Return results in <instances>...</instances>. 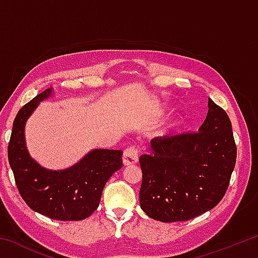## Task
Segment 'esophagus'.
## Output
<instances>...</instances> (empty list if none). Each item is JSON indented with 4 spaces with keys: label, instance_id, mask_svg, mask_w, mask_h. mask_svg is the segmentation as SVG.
Listing matches in <instances>:
<instances>
[{
    "label": "esophagus",
    "instance_id": "34e87169",
    "mask_svg": "<svg viewBox=\"0 0 258 258\" xmlns=\"http://www.w3.org/2000/svg\"><path fill=\"white\" fill-rule=\"evenodd\" d=\"M138 156H139V151L137 148L134 147H130L124 151L123 155V164L124 166H128V165H134L138 163Z\"/></svg>",
    "mask_w": 258,
    "mask_h": 258
}]
</instances>
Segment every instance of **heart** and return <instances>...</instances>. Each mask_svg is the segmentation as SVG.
Wrapping results in <instances>:
<instances>
[{
  "instance_id": "b5f03b06",
  "label": "heart",
  "mask_w": 258,
  "mask_h": 258,
  "mask_svg": "<svg viewBox=\"0 0 258 258\" xmlns=\"http://www.w3.org/2000/svg\"><path fill=\"white\" fill-rule=\"evenodd\" d=\"M165 112H166V109H165V108H160V110H159V113H160V115H164ZM175 125H176V124H172V125L167 126V127H166V130H164V132H161V135H165V134L171 133L172 128H173L174 126H175Z\"/></svg>"
}]
</instances>
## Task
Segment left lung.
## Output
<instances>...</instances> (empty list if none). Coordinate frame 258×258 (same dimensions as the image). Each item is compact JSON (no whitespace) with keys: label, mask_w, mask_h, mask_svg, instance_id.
Segmentation results:
<instances>
[{"label":"left lung","mask_w":258,"mask_h":258,"mask_svg":"<svg viewBox=\"0 0 258 258\" xmlns=\"http://www.w3.org/2000/svg\"><path fill=\"white\" fill-rule=\"evenodd\" d=\"M140 157V205L156 221H187L211 211L224 197L237 158L228 113L208 99L197 133L151 140Z\"/></svg>","instance_id":"8db88e82"}]
</instances>
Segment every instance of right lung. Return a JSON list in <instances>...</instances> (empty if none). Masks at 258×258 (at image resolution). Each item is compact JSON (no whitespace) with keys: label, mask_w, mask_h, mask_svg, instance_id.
<instances>
[{"label":"right lung","mask_w":258,"mask_h":258,"mask_svg":"<svg viewBox=\"0 0 258 258\" xmlns=\"http://www.w3.org/2000/svg\"><path fill=\"white\" fill-rule=\"evenodd\" d=\"M45 90L20 109L14 120L8 157L17 187L30 209L52 220L81 221L98 208L102 190L123 165L121 150L93 149L64 169H47L30 157L25 139L26 121L40 102L52 97Z\"/></svg>","instance_id":"obj_1"}]
</instances>
